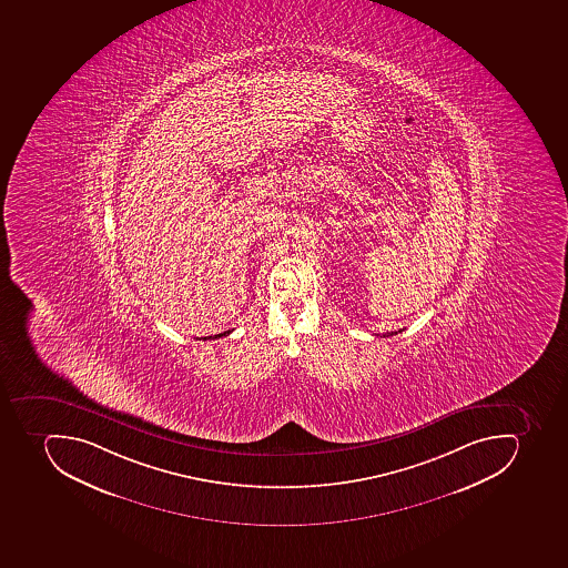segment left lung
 Wrapping results in <instances>:
<instances>
[{"label":"left lung","instance_id":"1","mask_svg":"<svg viewBox=\"0 0 568 568\" xmlns=\"http://www.w3.org/2000/svg\"><path fill=\"white\" fill-rule=\"evenodd\" d=\"M390 335H397V332H392V333H388V335H383V336H390Z\"/></svg>","mask_w":568,"mask_h":568}]
</instances>
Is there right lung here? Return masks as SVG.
<instances>
[{
	"mask_svg": "<svg viewBox=\"0 0 568 568\" xmlns=\"http://www.w3.org/2000/svg\"><path fill=\"white\" fill-rule=\"evenodd\" d=\"M230 333H232V329H227V332L224 333H219V335H215L214 338H219V336L230 335ZM210 338H212V336H210ZM204 341H206V336H204Z\"/></svg>",
	"mask_w": 568,
	"mask_h": 568,
	"instance_id": "add662e5",
	"label": "right lung"
}]
</instances>
